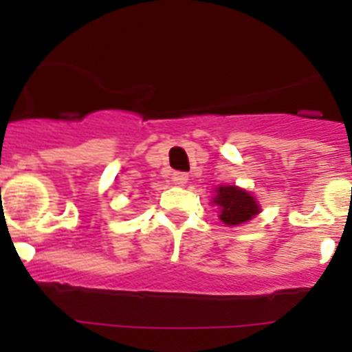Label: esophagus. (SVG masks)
<instances>
[{
  "instance_id": "esophagus-1",
  "label": "esophagus",
  "mask_w": 352,
  "mask_h": 352,
  "mask_svg": "<svg viewBox=\"0 0 352 352\" xmlns=\"http://www.w3.org/2000/svg\"><path fill=\"white\" fill-rule=\"evenodd\" d=\"M173 182L179 186H185L188 183V174L186 173H174L173 174Z\"/></svg>"
}]
</instances>
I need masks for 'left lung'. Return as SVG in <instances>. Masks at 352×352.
<instances>
[{"label": "left lung", "mask_w": 352, "mask_h": 352, "mask_svg": "<svg viewBox=\"0 0 352 352\" xmlns=\"http://www.w3.org/2000/svg\"><path fill=\"white\" fill-rule=\"evenodd\" d=\"M211 204L219 208V219L229 227L248 222L261 213L259 201L250 192L236 185L217 186Z\"/></svg>", "instance_id": "left-lung-1"}]
</instances>
